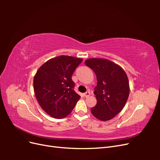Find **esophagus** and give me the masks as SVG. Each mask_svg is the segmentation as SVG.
<instances>
[{"label":"esophagus","mask_w":160,"mask_h":160,"mask_svg":"<svg viewBox=\"0 0 160 160\" xmlns=\"http://www.w3.org/2000/svg\"><path fill=\"white\" fill-rule=\"evenodd\" d=\"M90 94L91 93L89 91H87L85 93H83V95H84V97H85V98H88V97H89L90 95Z\"/></svg>","instance_id":"1"}]
</instances>
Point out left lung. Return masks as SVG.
<instances>
[{
    "label": "left lung",
    "instance_id": "1",
    "mask_svg": "<svg viewBox=\"0 0 160 160\" xmlns=\"http://www.w3.org/2000/svg\"><path fill=\"white\" fill-rule=\"evenodd\" d=\"M85 64L93 70L98 83L97 104L91 111L96 118L108 121L123 109L129 94L128 76L122 67L104 59H89Z\"/></svg>",
    "mask_w": 160,
    "mask_h": 160
}]
</instances>
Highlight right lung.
<instances>
[{
	"mask_svg": "<svg viewBox=\"0 0 160 160\" xmlns=\"http://www.w3.org/2000/svg\"><path fill=\"white\" fill-rule=\"evenodd\" d=\"M83 59L61 55L45 62L34 77V91L38 103L54 118H64L81 96L74 91L71 77Z\"/></svg>",
	"mask_w": 160,
	"mask_h": 160,
	"instance_id": "add662e5",
	"label": "right lung"
}]
</instances>
